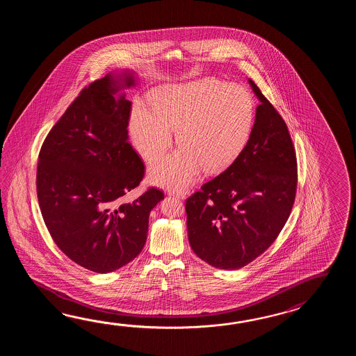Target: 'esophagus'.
<instances>
[{
  "label": "esophagus",
  "mask_w": 356,
  "mask_h": 356,
  "mask_svg": "<svg viewBox=\"0 0 356 356\" xmlns=\"http://www.w3.org/2000/svg\"><path fill=\"white\" fill-rule=\"evenodd\" d=\"M169 193L178 197V198H186L189 192L188 189H173V191H169Z\"/></svg>",
  "instance_id": "1"
}]
</instances>
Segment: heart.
I'll use <instances>...</instances> for the list:
<instances>
[{
    "label": "heart",
    "instance_id": "1",
    "mask_svg": "<svg viewBox=\"0 0 356 356\" xmlns=\"http://www.w3.org/2000/svg\"><path fill=\"white\" fill-rule=\"evenodd\" d=\"M254 104L238 85L204 79L169 86L154 98V109L138 103L131 115V135L149 163L159 160L172 145V131L181 147L152 168V181L183 188L201 168L216 173L230 165L250 140Z\"/></svg>",
    "mask_w": 356,
    "mask_h": 356
}]
</instances>
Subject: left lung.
Wrapping results in <instances>:
<instances>
[{
  "instance_id": "1",
  "label": "left lung",
  "mask_w": 356,
  "mask_h": 356,
  "mask_svg": "<svg viewBox=\"0 0 356 356\" xmlns=\"http://www.w3.org/2000/svg\"><path fill=\"white\" fill-rule=\"evenodd\" d=\"M261 100L250 140L232 165L186 200L189 244L209 265L236 270L279 236L296 201V154L288 126Z\"/></svg>"
}]
</instances>
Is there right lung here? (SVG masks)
Returning a JSON list of instances; mask_svg holds the SVG:
<instances>
[{
	"label": "right lung",
	"instance_id": "right-lung-1",
	"mask_svg": "<svg viewBox=\"0 0 356 356\" xmlns=\"http://www.w3.org/2000/svg\"><path fill=\"white\" fill-rule=\"evenodd\" d=\"M122 83L111 75L85 86L47 135L37 167V196L54 242L70 259L94 273H112L144 248L149 215L164 192L149 187L126 195L145 175L127 141L131 102L114 98Z\"/></svg>",
	"mask_w": 356,
	"mask_h": 356
}]
</instances>
